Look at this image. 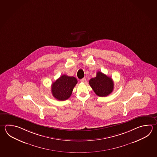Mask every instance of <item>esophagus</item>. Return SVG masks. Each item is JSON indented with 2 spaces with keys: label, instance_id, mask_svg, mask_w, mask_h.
<instances>
[{
  "label": "esophagus",
  "instance_id": "1",
  "mask_svg": "<svg viewBox=\"0 0 157 157\" xmlns=\"http://www.w3.org/2000/svg\"><path fill=\"white\" fill-rule=\"evenodd\" d=\"M80 82H83V83H85L86 82V78H83V79H80Z\"/></svg>",
  "mask_w": 157,
  "mask_h": 157
}]
</instances>
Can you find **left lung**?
Wrapping results in <instances>:
<instances>
[{
  "label": "left lung",
  "mask_w": 157,
  "mask_h": 157,
  "mask_svg": "<svg viewBox=\"0 0 157 157\" xmlns=\"http://www.w3.org/2000/svg\"><path fill=\"white\" fill-rule=\"evenodd\" d=\"M89 83L95 93L99 97H107L114 89L112 79L101 71H98L97 76L90 79Z\"/></svg>",
  "instance_id": "1"
}]
</instances>
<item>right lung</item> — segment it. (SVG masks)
Returning a JSON list of instances; mask_svg holds the SVG:
<instances>
[{
	"label": "right lung",
	"mask_w": 157,
	"mask_h": 157,
	"mask_svg": "<svg viewBox=\"0 0 157 157\" xmlns=\"http://www.w3.org/2000/svg\"><path fill=\"white\" fill-rule=\"evenodd\" d=\"M77 82V79L75 77L63 75L52 84L53 96L59 101L68 99L71 97Z\"/></svg>",
	"instance_id": "add662e5"
}]
</instances>
